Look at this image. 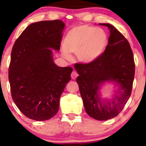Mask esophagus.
I'll use <instances>...</instances> for the list:
<instances>
[{"label":"esophagus","instance_id":"obj_1","mask_svg":"<svg viewBox=\"0 0 146 146\" xmlns=\"http://www.w3.org/2000/svg\"><path fill=\"white\" fill-rule=\"evenodd\" d=\"M78 73L75 71H73L71 74V78L72 79H76L78 77Z\"/></svg>","mask_w":146,"mask_h":146}]
</instances>
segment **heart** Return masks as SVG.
I'll return each mask as SVG.
<instances>
[{
    "label": "heart",
    "mask_w": 146,
    "mask_h": 146,
    "mask_svg": "<svg viewBox=\"0 0 146 146\" xmlns=\"http://www.w3.org/2000/svg\"><path fill=\"white\" fill-rule=\"evenodd\" d=\"M107 35L102 29L88 25H80L68 32L64 39L62 54L70 59V53H76L83 63H90L102 55L107 46Z\"/></svg>",
    "instance_id": "obj_1"
}]
</instances>
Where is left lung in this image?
Masks as SVG:
<instances>
[{
	"mask_svg": "<svg viewBox=\"0 0 146 146\" xmlns=\"http://www.w3.org/2000/svg\"><path fill=\"white\" fill-rule=\"evenodd\" d=\"M110 29L108 44L99 58L90 63H76L79 76L76 82L85 110L97 120L117 116L127 103L132 90L135 75L133 52L127 39L110 24H100ZM106 81H114L119 90L109 101L99 96V88Z\"/></svg>",
	"mask_w": 146,
	"mask_h": 146,
	"instance_id": "left-lung-1",
	"label": "left lung"
}]
</instances>
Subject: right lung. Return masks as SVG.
I'll use <instances>...</instances> for the list:
<instances>
[{"label": "right lung", "mask_w": 146, "mask_h": 146, "mask_svg": "<svg viewBox=\"0 0 146 146\" xmlns=\"http://www.w3.org/2000/svg\"><path fill=\"white\" fill-rule=\"evenodd\" d=\"M65 25L60 20L31 24L14 44L9 69L11 96L25 116L44 121L56 114L60 98L71 80V67H59L52 50H59Z\"/></svg>", "instance_id": "obj_1"}]
</instances>
